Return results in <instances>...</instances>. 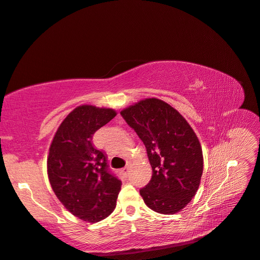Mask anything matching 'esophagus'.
I'll use <instances>...</instances> for the list:
<instances>
[{"mask_svg": "<svg viewBox=\"0 0 260 260\" xmlns=\"http://www.w3.org/2000/svg\"><path fill=\"white\" fill-rule=\"evenodd\" d=\"M129 173H131V166H126L123 170H122V175L125 177H127L128 175H129Z\"/></svg>", "mask_w": 260, "mask_h": 260, "instance_id": "obj_1", "label": "esophagus"}]
</instances>
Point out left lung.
I'll return each instance as SVG.
<instances>
[{
  "instance_id": "1",
  "label": "left lung",
  "mask_w": 260,
  "mask_h": 260,
  "mask_svg": "<svg viewBox=\"0 0 260 260\" xmlns=\"http://www.w3.org/2000/svg\"><path fill=\"white\" fill-rule=\"evenodd\" d=\"M121 115L144 143L152 176L139 192L155 212L183 209L198 189L203 174L202 146L186 120L167 102L151 98L123 110Z\"/></svg>"
}]
</instances>
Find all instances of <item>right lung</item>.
I'll return each instance as SVG.
<instances>
[{"mask_svg":"<svg viewBox=\"0 0 260 260\" xmlns=\"http://www.w3.org/2000/svg\"><path fill=\"white\" fill-rule=\"evenodd\" d=\"M116 115L112 109L80 106L57 128L50 146L48 175L58 200L74 216L99 222L113 212L122 182L92 137Z\"/></svg>","mask_w":260,"mask_h":260,"instance_id":"add662e5","label":"right lung"}]
</instances>
